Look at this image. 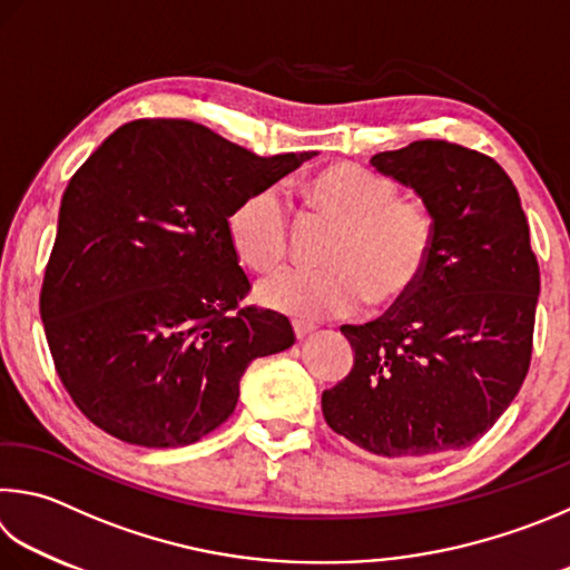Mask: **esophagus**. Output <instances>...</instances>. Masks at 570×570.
<instances>
[{"label": "esophagus", "instance_id": "obj_1", "mask_svg": "<svg viewBox=\"0 0 570 570\" xmlns=\"http://www.w3.org/2000/svg\"><path fill=\"white\" fill-rule=\"evenodd\" d=\"M316 326L314 324H306V321H294V334H296V338H306L308 334H312Z\"/></svg>", "mask_w": 570, "mask_h": 570}]
</instances>
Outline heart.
<instances>
[{
  "instance_id": "b5f03b06",
  "label": "heart",
  "mask_w": 570,
  "mask_h": 570,
  "mask_svg": "<svg viewBox=\"0 0 570 570\" xmlns=\"http://www.w3.org/2000/svg\"><path fill=\"white\" fill-rule=\"evenodd\" d=\"M308 199L341 226L324 256L328 268H284L264 278L262 304L314 321L354 314L366 298L389 308L416 292L436 244L426 204L399 196L396 181L351 161L321 169L308 181ZM226 232L246 266L272 272L292 249V212L276 189H258L234 206Z\"/></svg>"
}]
</instances>
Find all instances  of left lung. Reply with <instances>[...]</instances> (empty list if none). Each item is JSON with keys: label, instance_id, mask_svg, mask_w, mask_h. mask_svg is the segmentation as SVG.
<instances>
[{"label": "left lung", "instance_id": "8db88e82", "mask_svg": "<svg viewBox=\"0 0 570 570\" xmlns=\"http://www.w3.org/2000/svg\"><path fill=\"white\" fill-rule=\"evenodd\" d=\"M371 167L421 196L436 244L406 302L341 326L354 368L321 409L376 456H439L479 441L529 374L541 292L529 222L509 174L461 144L411 141Z\"/></svg>", "mask_w": 570, "mask_h": 570}]
</instances>
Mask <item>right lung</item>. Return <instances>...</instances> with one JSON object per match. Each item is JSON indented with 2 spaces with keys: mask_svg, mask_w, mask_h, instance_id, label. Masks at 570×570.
I'll return each mask as SVG.
<instances>
[{
  "mask_svg": "<svg viewBox=\"0 0 570 570\" xmlns=\"http://www.w3.org/2000/svg\"><path fill=\"white\" fill-rule=\"evenodd\" d=\"M314 151L256 157L186 119H137L61 196L39 314L71 401L109 436L189 446L232 416L258 356L296 341L252 292L226 232L244 196Z\"/></svg>",
  "mask_w": 570,
  "mask_h": 570,
  "instance_id": "right-lung-1",
  "label": "right lung"
}]
</instances>
